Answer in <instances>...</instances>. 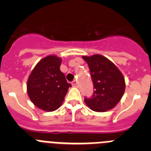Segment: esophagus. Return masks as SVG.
Listing matches in <instances>:
<instances>
[{
  "mask_svg": "<svg viewBox=\"0 0 151 151\" xmlns=\"http://www.w3.org/2000/svg\"><path fill=\"white\" fill-rule=\"evenodd\" d=\"M72 85H73V87H77L78 84H77L76 80H74V81H73V82H72Z\"/></svg>",
  "mask_w": 151,
  "mask_h": 151,
  "instance_id": "obj_1",
  "label": "esophagus"
}]
</instances>
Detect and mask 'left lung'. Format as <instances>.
<instances>
[{
    "instance_id": "8db88e82",
    "label": "left lung",
    "mask_w": 151,
    "mask_h": 151,
    "mask_svg": "<svg viewBox=\"0 0 151 151\" xmlns=\"http://www.w3.org/2000/svg\"><path fill=\"white\" fill-rule=\"evenodd\" d=\"M88 65L94 84L91 98H85L91 110L106 112L115 107L122 99L125 89V78L115 64L100 54L82 57Z\"/></svg>"
}]
</instances>
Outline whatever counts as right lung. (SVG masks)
Returning <instances> with one entry per match:
<instances>
[{"mask_svg": "<svg viewBox=\"0 0 151 151\" xmlns=\"http://www.w3.org/2000/svg\"><path fill=\"white\" fill-rule=\"evenodd\" d=\"M62 59L49 55L41 59L29 75L27 93L31 101L39 109L52 112L62 105L71 84L60 71Z\"/></svg>", "mask_w": 151, "mask_h": 151, "instance_id": "add662e5", "label": "right lung"}]
</instances>
